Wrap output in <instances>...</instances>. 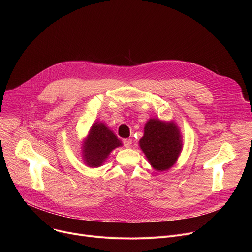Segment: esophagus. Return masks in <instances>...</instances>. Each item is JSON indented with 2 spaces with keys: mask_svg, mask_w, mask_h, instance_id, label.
I'll return each instance as SVG.
<instances>
[{
  "mask_svg": "<svg viewBox=\"0 0 252 252\" xmlns=\"http://www.w3.org/2000/svg\"><path fill=\"white\" fill-rule=\"evenodd\" d=\"M131 143H132V140L129 139V138H126L124 139V146L126 148H130L131 147Z\"/></svg>",
  "mask_w": 252,
  "mask_h": 252,
  "instance_id": "obj_1",
  "label": "esophagus"
}]
</instances>
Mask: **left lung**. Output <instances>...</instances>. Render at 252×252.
<instances>
[{"instance_id": "obj_1", "label": "left lung", "mask_w": 252, "mask_h": 252, "mask_svg": "<svg viewBox=\"0 0 252 252\" xmlns=\"http://www.w3.org/2000/svg\"><path fill=\"white\" fill-rule=\"evenodd\" d=\"M138 145L153 168L164 171L176 163L183 151V136L174 121L150 119Z\"/></svg>"}]
</instances>
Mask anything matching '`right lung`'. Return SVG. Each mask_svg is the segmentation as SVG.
Returning <instances> with one entry per match:
<instances>
[{"label":"right lung","instance_id":"1","mask_svg":"<svg viewBox=\"0 0 252 252\" xmlns=\"http://www.w3.org/2000/svg\"><path fill=\"white\" fill-rule=\"evenodd\" d=\"M82 142L83 161L93 168L101 166L115 149L123 146L118 136L101 122L92 125Z\"/></svg>","mask_w":252,"mask_h":252}]
</instances>
